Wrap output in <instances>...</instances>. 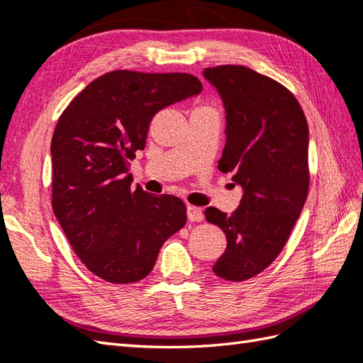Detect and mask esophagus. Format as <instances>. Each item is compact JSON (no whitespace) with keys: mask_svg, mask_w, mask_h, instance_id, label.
Instances as JSON below:
<instances>
[{"mask_svg":"<svg viewBox=\"0 0 363 363\" xmlns=\"http://www.w3.org/2000/svg\"><path fill=\"white\" fill-rule=\"evenodd\" d=\"M187 217L190 221H203V218H204L203 209L196 206H187Z\"/></svg>","mask_w":363,"mask_h":363,"instance_id":"obj_1","label":"esophagus"}]
</instances>
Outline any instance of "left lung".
Returning a JSON list of instances; mask_svg holds the SVG:
<instances>
[{"label": "left lung", "mask_w": 363, "mask_h": 363, "mask_svg": "<svg viewBox=\"0 0 363 363\" xmlns=\"http://www.w3.org/2000/svg\"><path fill=\"white\" fill-rule=\"evenodd\" d=\"M226 113L218 168L242 187L234 213L215 207L206 220L221 228L226 250L212 267L226 281H246L284 248L309 191V128L296 98L279 82L243 65L206 68Z\"/></svg>", "instance_id": "obj_1"}]
</instances>
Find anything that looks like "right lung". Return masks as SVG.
<instances>
[{"mask_svg": "<svg viewBox=\"0 0 363 363\" xmlns=\"http://www.w3.org/2000/svg\"><path fill=\"white\" fill-rule=\"evenodd\" d=\"M201 90L187 73L118 70L90 82L60 115L51 140L52 211L101 279H143L162 245L186 225V204L134 189L128 167L145 150L154 115Z\"/></svg>", "mask_w": 363, "mask_h": 363, "instance_id": "right-lung-1", "label": "right lung"}]
</instances>
